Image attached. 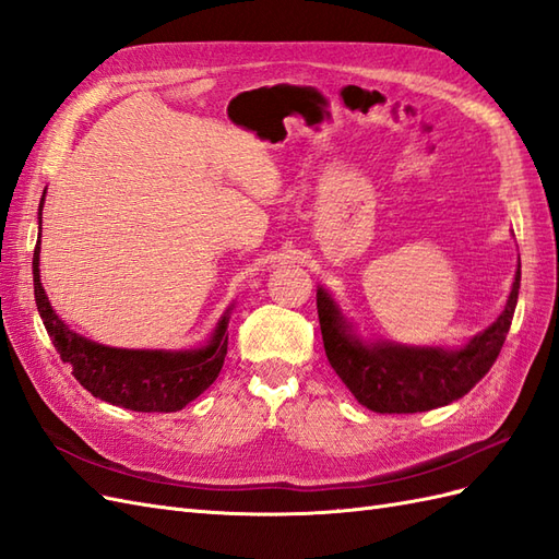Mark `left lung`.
Listing matches in <instances>:
<instances>
[{
    "instance_id": "8db88e82",
    "label": "left lung",
    "mask_w": 559,
    "mask_h": 559,
    "mask_svg": "<svg viewBox=\"0 0 559 559\" xmlns=\"http://www.w3.org/2000/svg\"><path fill=\"white\" fill-rule=\"evenodd\" d=\"M520 262L508 302L486 331L463 347H420L364 340L323 285L317 309L325 356L361 406L376 413H423L465 396L498 359L520 295Z\"/></svg>"
}]
</instances>
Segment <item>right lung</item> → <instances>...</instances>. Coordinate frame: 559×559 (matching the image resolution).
<instances>
[{"label": "right lung", "instance_id": "obj_1", "mask_svg": "<svg viewBox=\"0 0 559 559\" xmlns=\"http://www.w3.org/2000/svg\"><path fill=\"white\" fill-rule=\"evenodd\" d=\"M47 193V189H45ZM45 195L39 200V228ZM39 238L33 254L35 302L63 364L73 368V376L84 390L102 402L139 413H175L195 396L203 394L217 380L228 347V307L205 345L193 349H120L98 345L94 340L70 331L66 321L53 311L41 288L39 276Z\"/></svg>", "mask_w": 559, "mask_h": 559}]
</instances>
